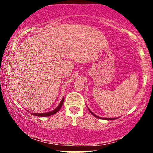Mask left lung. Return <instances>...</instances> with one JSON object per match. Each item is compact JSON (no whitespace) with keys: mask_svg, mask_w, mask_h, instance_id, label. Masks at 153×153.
Listing matches in <instances>:
<instances>
[{"mask_svg":"<svg viewBox=\"0 0 153 153\" xmlns=\"http://www.w3.org/2000/svg\"><path fill=\"white\" fill-rule=\"evenodd\" d=\"M88 110H89V111H90L91 113L94 116V117H96V118H99V119H106V120H114V119H116V118H102V117H98V116H96V114H94L93 113V112L91 111L89 109V108H88ZM118 118H119V117H118Z\"/></svg>","mask_w":153,"mask_h":153,"instance_id":"8db88e82","label":"left lung"}]
</instances>
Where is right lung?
<instances>
[{"label": "right lung", "mask_w": 153, "mask_h": 153, "mask_svg": "<svg viewBox=\"0 0 153 153\" xmlns=\"http://www.w3.org/2000/svg\"><path fill=\"white\" fill-rule=\"evenodd\" d=\"M63 102H64V98H63V99L61 100L60 103H59L58 106H57V108H55V109L50 111H49V112H46V113H31V114L32 115L36 116V117H49V116L53 115V114H54L57 113V112L58 111L59 109H60L61 107L62 106Z\"/></svg>", "instance_id": "add662e5"}]
</instances>
